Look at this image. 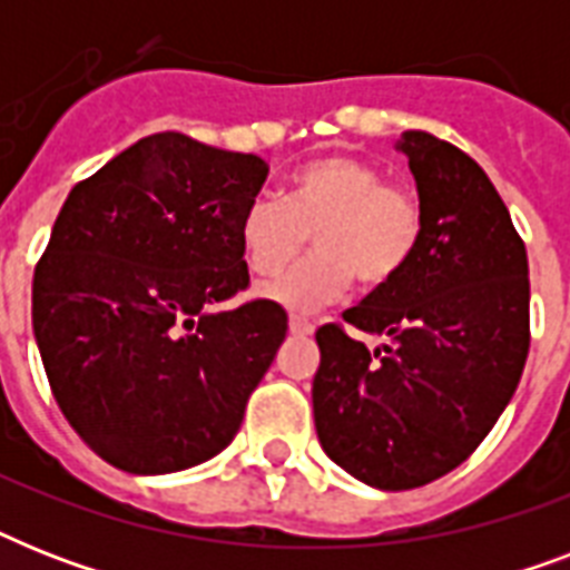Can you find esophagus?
Wrapping results in <instances>:
<instances>
[{
	"label": "esophagus",
	"instance_id": "34e87169",
	"mask_svg": "<svg viewBox=\"0 0 570 570\" xmlns=\"http://www.w3.org/2000/svg\"><path fill=\"white\" fill-rule=\"evenodd\" d=\"M289 331H293V334H302V337H307V334H313V322L304 320V316H298V313H289Z\"/></svg>",
	"mask_w": 570,
	"mask_h": 570
}]
</instances>
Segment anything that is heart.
Returning <instances> with one entry per match:
<instances>
[{
    "mask_svg": "<svg viewBox=\"0 0 570 570\" xmlns=\"http://www.w3.org/2000/svg\"><path fill=\"white\" fill-rule=\"evenodd\" d=\"M313 236V257L259 286L286 311H316L348 293L396 281L423 239V206L379 165L348 154L320 156L286 180L281 197H257L242 213L239 239L257 275L284 268Z\"/></svg>",
    "mask_w": 570,
    "mask_h": 570,
    "instance_id": "1",
    "label": "heart"
}]
</instances>
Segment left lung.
I'll return each mask as SVG.
<instances>
[{
	"mask_svg": "<svg viewBox=\"0 0 570 570\" xmlns=\"http://www.w3.org/2000/svg\"><path fill=\"white\" fill-rule=\"evenodd\" d=\"M423 239L396 281L343 322L387 336L366 350L340 322L316 331L313 416L331 461L381 491L446 476L494 429L530 352V266L488 174L450 141L407 129Z\"/></svg>",
	"mask_w": 570,
	"mask_h": 570,
	"instance_id": "left-lung-1",
	"label": "left lung"
}]
</instances>
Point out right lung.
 <instances>
[{
    "label": "right lung",
    "instance_id": "1",
    "mask_svg": "<svg viewBox=\"0 0 570 570\" xmlns=\"http://www.w3.org/2000/svg\"><path fill=\"white\" fill-rule=\"evenodd\" d=\"M268 165L156 132L67 195L31 281V325L61 414L127 473L195 468L236 438L286 337L248 289L239 239Z\"/></svg>",
    "mask_w": 570,
    "mask_h": 570
}]
</instances>
